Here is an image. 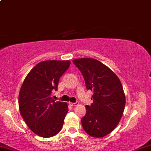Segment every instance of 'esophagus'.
<instances>
[{
  "mask_svg": "<svg viewBox=\"0 0 151 151\" xmlns=\"http://www.w3.org/2000/svg\"><path fill=\"white\" fill-rule=\"evenodd\" d=\"M77 104H78V102H76V103L70 102V103H69V105H71V106H76V105H77Z\"/></svg>",
  "mask_w": 151,
  "mask_h": 151,
  "instance_id": "34e87169",
  "label": "esophagus"
}]
</instances>
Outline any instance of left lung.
<instances>
[{
  "mask_svg": "<svg viewBox=\"0 0 151 151\" xmlns=\"http://www.w3.org/2000/svg\"><path fill=\"white\" fill-rule=\"evenodd\" d=\"M81 71L87 89L93 91V102L86 105L81 124L88 135L101 138L112 132L124 112L125 95L117 76L108 67L93 58L72 60Z\"/></svg>",
  "mask_w": 151,
  "mask_h": 151,
  "instance_id": "obj_1",
  "label": "left lung"
}]
</instances>
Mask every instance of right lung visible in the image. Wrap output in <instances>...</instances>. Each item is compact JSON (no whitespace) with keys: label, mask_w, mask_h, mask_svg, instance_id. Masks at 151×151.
Here are the masks:
<instances>
[{"label":"right lung","mask_w":151,"mask_h":151,"mask_svg":"<svg viewBox=\"0 0 151 151\" xmlns=\"http://www.w3.org/2000/svg\"><path fill=\"white\" fill-rule=\"evenodd\" d=\"M70 60H46L38 63L24 80L19 93V108L27 126L39 137H54L62 129L68 112V103L52 99L60 78Z\"/></svg>","instance_id":"right-lung-1"}]
</instances>
